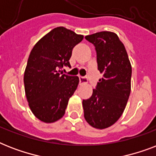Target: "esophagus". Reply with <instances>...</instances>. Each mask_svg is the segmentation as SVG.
Listing matches in <instances>:
<instances>
[{"label":"esophagus","mask_w":156,"mask_h":156,"mask_svg":"<svg viewBox=\"0 0 156 156\" xmlns=\"http://www.w3.org/2000/svg\"><path fill=\"white\" fill-rule=\"evenodd\" d=\"M79 82H80V84L87 83V77H79Z\"/></svg>","instance_id":"obj_1"}]
</instances>
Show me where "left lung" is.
Segmentation results:
<instances>
[{"label": "left lung", "mask_w": 156, "mask_h": 156, "mask_svg": "<svg viewBox=\"0 0 156 156\" xmlns=\"http://www.w3.org/2000/svg\"><path fill=\"white\" fill-rule=\"evenodd\" d=\"M96 51L98 70L103 74L92 95L83 100L84 117L96 129L117 121L126 108L131 90L132 67L126 48L116 34L101 31L87 35Z\"/></svg>", "instance_id": "8db88e82"}]
</instances>
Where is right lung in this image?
Listing matches in <instances>:
<instances>
[{"mask_svg": "<svg viewBox=\"0 0 156 156\" xmlns=\"http://www.w3.org/2000/svg\"><path fill=\"white\" fill-rule=\"evenodd\" d=\"M83 39V35L59 27L40 39L31 50L23 80L29 107L41 121L52 123L66 112L79 78L62 74L61 69L70 67L72 50Z\"/></svg>", "mask_w": 156, "mask_h": 156, "instance_id": "1", "label": "right lung"}]
</instances>
